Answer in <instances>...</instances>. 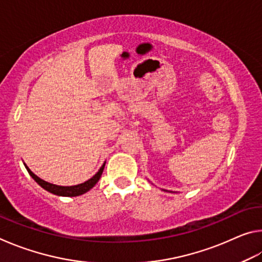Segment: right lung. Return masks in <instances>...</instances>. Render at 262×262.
<instances>
[{
  "instance_id": "obj_1",
  "label": "right lung",
  "mask_w": 262,
  "mask_h": 262,
  "mask_svg": "<svg viewBox=\"0 0 262 262\" xmlns=\"http://www.w3.org/2000/svg\"><path fill=\"white\" fill-rule=\"evenodd\" d=\"M24 165H25V164H24ZM25 167H26V170H28L29 174L32 177V178L35 181H37L38 185H40L43 189H46L47 192H50L52 194H55V195H59V196H78V195H82L84 193H86L88 190H90L97 183H98V180L100 179V177H101V173H103V171H104L105 163L103 164V165H101V167L99 168V171L97 172V173L94 177H92V178L86 180L85 183L78 184V185H75V186H57V185H54V184L47 183V181L39 178L38 176H35L28 166L25 165Z\"/></svg>"
}]
</instances>
